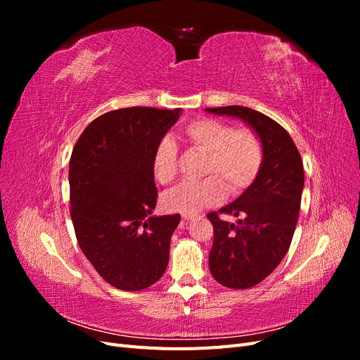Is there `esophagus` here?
Wrapping results in <instances>:
<instances>
[{
  "instance_id": "34e87169",
  "label": "esophagus",
  "mask_w": 360,
  "mask_h": 360,
  "mask_svg": "<svg viewBox=\"0 0 360 360\" xmlns=\"http://www.w3.org/2000/svg\"><path fill=\"white\" fill-rule=\"evenodd\" d=\"M193 216H191V214H183V221H191Z\"/></svg>"
}]
</instances>
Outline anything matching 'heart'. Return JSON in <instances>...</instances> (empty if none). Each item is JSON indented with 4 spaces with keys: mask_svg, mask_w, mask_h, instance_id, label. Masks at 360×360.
<instances>
[{
    "mask_svg": "<svg viewBox=\"0 0 360 360\" xmlns=\"http://www.w3.org/2000/svg\"><path fill=\"white\" fill-rule=\"evenodd\" d=\"M188 143L207 153L201 181H186L163 193L162 204L169 212L195 214L219 204L225 192H243L257 177L263 163V144L250 129H234L213 118L189 123L184 130ZM155 177L169 184L177 177V147L171 139H162L153 156Z\"/></svg>",
    "mask_w": 360,
    "mask_h": 360,
    "instance_id": "1",
    "label": "heart"
}]
</instances>
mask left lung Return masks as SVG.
Masks as SVG:
<instances>
[{"instance_id":"obj_1","label":"left lung","mask_w":360,"mask_h":360,"mask_svg":"<svg viewBox=\"0 0 360 360\" xmlns=\"http://www.w3.org/2000/svg\"><path fill=\"white\" fill-rule=\"evenodd\" d=\"M207 112L240 118L263 144V163L252 184L219 210L243 216L237 224L207 214L213 224L209 267L224 287L250 288L264 281L288 252L304 184L303 162L287 130L246 106L207 108Z\"/></svg>"}]
</instances>
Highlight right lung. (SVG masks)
Here are the masks:
<instances>
[{"label": "right lung", "mask_w": 360, "mask_h": 360, "mask_svg": "<svg viewBox=\"0 0 360 360\" xmlns=\"http://www.w3.org/2000/svg\"><path fill=\"white\" fill-rule=\"evenodd\" d=\"M181 110L132 106L85 127L69 163L70 214L79 248L108 284L139 291L165 271L180 214L153 216V156Z\"/></svg>", "instance_id": "right-lung-1"}]
</instances>
